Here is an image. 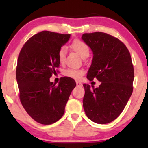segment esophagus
<instances>
[{
    "label": "esophagus",
    "mask_w": 148,
    "mask_h": 148,
    "mask_svg": "<svg viewBox=\"0 0 148 148\" xmlns=\"http://www.w3.org/2000/svg\"><path fill=\"white\" fill-rule=\"evenodd\" d=\"M76 86H77V87H82V86H83L82 84H81V83H80V82H78V81H76Z\"/></svg>",
    "instance_id": "esophagus-1"
}]
</instances>
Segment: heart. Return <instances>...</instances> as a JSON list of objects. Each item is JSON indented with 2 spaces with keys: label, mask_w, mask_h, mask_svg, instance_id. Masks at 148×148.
I'll use <instances>...</instances> for the list:
<instances>
[{
  "label": "heart",
  "mask_w": 148,
  "mask_h": 148,
  "mask_svg": "<svg viewBox=\"0 0 148 148\" xmlns=\"http://www.w3.org/2000/svg\"><path fill=\"white\" fill-rule=\"evenodd\" d=\"M71 47L81 56L82 58L88 56L90 53V49L85 42L79 40H75L71 45ZM65 49L64 47L61 48L58 52V59L60 62H62L65 58ZM83 71L76 70L74 69H68L64 72V74L68 77L79 80L81 78Z\"/></svg>",
  "instance_id": "obj_1"
}]
</instances>
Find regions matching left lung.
Masks as SVG:
<instances>
[{
	"label": "left lung",
	"instance_id": "8db88e82",
	"mask_svg": "<svg viewBox=\"0 0 148 148\" xmlns=\"http://www.w3.org/2000/svg\"><path fill=\"white\" fill-rule=\"evenodd\" d=\"M81 39L93 54L87 79L101 82L97 88L84 84L85 113L94 123H109L123 112L133 92L132 58L123 42L107 33H84Z\"/></svg>",
	"mask_w": 148,
	"mask_h": 148
}]
</instances>
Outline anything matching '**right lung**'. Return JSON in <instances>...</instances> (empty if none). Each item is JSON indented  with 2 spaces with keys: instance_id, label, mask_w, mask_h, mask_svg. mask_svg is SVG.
<instances>
[{
  "instance_id": "add662e5",
  "label": "right lung",
  "mask_w": 148,
  "mask_h": 148,
  "mask_svg": "<svg viewBox=\"0 0 148 148\" xmlns=\"http://www.w3.org/2000/svg\"><path fill=\"white\" fill-rule=\"evenodd\" d=\"M70 38L50 31L33 35L22 47L17 60L16 77L23 108L35 121L51 125L62 118L72 90L74 79L61 78L58 85L49 79L56 73L60 61L58 52Z\"/></svg>"
}]
</instances>
